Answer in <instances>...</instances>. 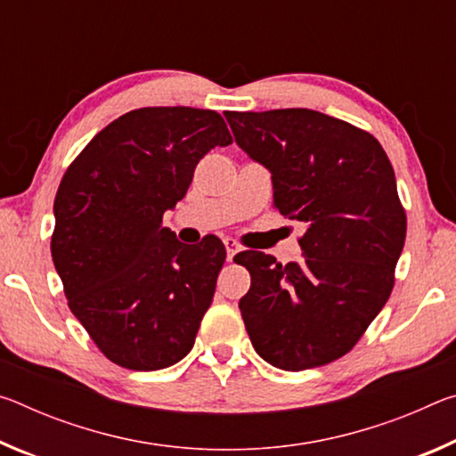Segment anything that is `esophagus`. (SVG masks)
<instances>
[{
  "label": "esophagus",
  "mask_w": 456,
  "mask_h": 456,
  "mask_svg": "<svg viewBox=\"0 0 456 456\" xmlns=\"http://www.w3.org/2000/svg\"><path fill=\"white\" fill-rule=\"evenodd\" d=\"M223 243H225V249H227V261H233L235 253L241 249V245H239L233 237H227Z\"/></svg>",
  "instance_id": "obj_1"
}]
</instances>
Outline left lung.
<instances>
[{
  "instance_id": "left-lung-1",
  "label": "left lung",
  "mask_w": 456,
  "mask_h": 456,
  "mask_svg": "<svg viewBox=\"0 0 456 456\" xmlns=\"http://www.w3.org/2000/svg\"><path fill=\"white\" fill-rule=\"evenodd\" d=\"M235 142L269 168L273 207L304 223L302 261L239 253L251 288L245 330L275 368L330 364L356 346L395 288L406 213L376 138L307 108L225 112Z\"/></svg>"
}]
</instances>
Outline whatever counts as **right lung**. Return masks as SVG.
Segmentation results:
<instances>
[{
  "label": "right lung",
  "instance_id": "1",
  "mask_svg": "<svg viewBox=\"0 0 456 456\" xmlns=\"http://www.w3.org/2000/svg\"><path fill=\"white\" fill-rule=\"evenodd\" d=\"M231 142L215 110L138 108L100 130L61 176L52 259L72 314L114 364L168 368L195 344L225 245L215 235L184 245L163 215L187 195L199 160Z\"/></svg>",
  "mask_w": 456,
  "mask_h": 456
}]
</instances>
